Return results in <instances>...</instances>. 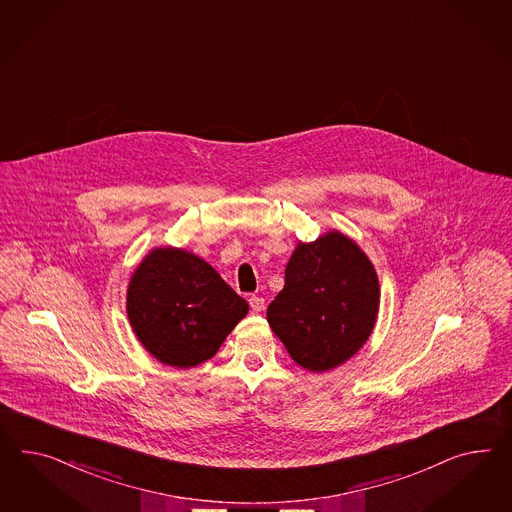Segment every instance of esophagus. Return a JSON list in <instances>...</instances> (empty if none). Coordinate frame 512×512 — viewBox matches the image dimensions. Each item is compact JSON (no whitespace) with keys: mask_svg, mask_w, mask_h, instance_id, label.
I'll list each match as a JSON object with an SVG mask.
<instances>
[{"mask_svg":"<svg viewBox=\"0 0 512 512\" xmlns=\"http://www.w3.org/2000/svg\"><path fill=\"white\" fill-rule=\"evenodd\" d=\"M249 307L255 311V313H259V311H263L264 309V298L261 296H249Z\"/></svg>","mask_w":512,"mask_h":512,"instance_id":"1","label":"esophagus"}]
</instances>
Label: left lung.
Here are the masks:
<instances>
[{
    "instance_id": "1",
    "label": "left lung",
    "mask_w": 512,
    "mask_h": 512,
    "mask_svg": "<svg viewBox=\"0 0 512 512\" xmlns=\"http://www.w3.org/2000/svg\"><path fill=\"white\" fill-rule=\"evenodd\" d=\"M380 285L360 246L328 231L300 242L285 268V287L268 305L272 332L292 360L324 373L350 360L373 332Z\"/></svg>"
}]
</instances>
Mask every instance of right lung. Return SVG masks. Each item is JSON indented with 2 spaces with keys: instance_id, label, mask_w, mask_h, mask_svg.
I'll list each match as a JSON object with an SVG mask.
<instances>
[{
  "instance_id": "right-lung-1",
  "label": "right lung",
  "mask_w": 512,
  "mask_h": 512,
  "mask_svg": "<svg viewBox=\"0 0 512 512\" xmlns=\"http://www.w3.org/2000/svg\"><path fill=\"white\" fill-rule=\"evenodd\" d=\"M248 309L207 261L179 248L152 249L126 292V313L139 343L179 369L210 360Z\"/></svg>"
}]
</instances>
